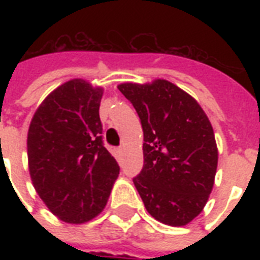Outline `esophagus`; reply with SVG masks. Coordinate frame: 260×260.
<instances>
[{
	"mask_svg": "<svg viewBox=\"0 0 260 260\" xmlns=\"http://www.w3.org/2000/svg\"><path fill=\"white\" fill-rule=\"evenodd\" d=\"M116 155H117L118 158L121 156V155H122V148H121V147H118V148H116Z\"/></svg>",
	"mask_w": 260,
	"mask_h": 260,
	"instance_id": "1",
	"label": "esophagus"
}]
</instances>
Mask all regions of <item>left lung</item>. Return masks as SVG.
Returning <instances> with one entry per match:
<instances>
[{
  "mask_svg": "<svg viewBox=\"0 0 260 260\" xmlns=\"http://www.w3.org/2000/svg\"><path fill=\"white\" fill-rule=\"evenodd\" d=\"M142 122L144 165L134 183L147 212L171 226L201 213L213 189L217 146L209 118L166 79L118 85Z\"/></svg>",
  "mask_w": 260,
  "mask_h": 260,
  "instance_id": "8db88e82",
  "label": "left lung"
}]
</instances>
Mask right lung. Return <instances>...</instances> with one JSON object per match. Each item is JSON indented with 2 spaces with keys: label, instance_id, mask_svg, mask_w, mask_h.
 Instances as JSON below:
<instances>
[{
  "label": "right lung",
  "instance_id": "1",
  "mask_svg": "<svg viewBox=\"0 0 260 260\" xmlns=\"http://www.w3.org/2000/svg\"><path fill=\"white\" fill-rule=\"evenodd\" d=\"M104 90L71 79L42 102L26 147L35 189L62 221L82 224L101 213L120 173L102 142Z\"/></svg>",
  "mask_w": 260,
  "mask_h": 260
}]
</instances>
